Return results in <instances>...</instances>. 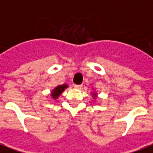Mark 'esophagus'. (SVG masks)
I'll return each instance as SVG.
<instances>
[{
    "label": "esophagus",
    "mask_w": 153,
    "mask_h": 153,
    "mask_svg": "<svg viewBox=\"0 0 153 153\" xmlns=\"http://www.w3.org/2000/svg\"><path fill=\"white\" fill-rule=\"evenodd\" d=\"M74 87V88H76V89H81L83 85H77V84H75Z\"/></svg>",
    "instance_id": "esophagus-1"
}]
</instances>
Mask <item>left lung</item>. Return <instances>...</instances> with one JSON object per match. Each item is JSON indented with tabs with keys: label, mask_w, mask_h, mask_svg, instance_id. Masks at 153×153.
I'll list each match as a JSON object with an SVG mask.
<instances>
[{
	"label": "left lung",
	"mask_w": 153,
	"mask_h": 153,
	"mask_svg": "<svg viewBox=\"0 0 153 153\" xmlns=\"http://www.w3.org/2000/svg\"><path fill=\"white\" fill-rule=\"evenodd\" d=\"M93 96L94 97H96V93H93Z\"/></svg>",
	"instance_id": "obj_1"
}]
</instances>
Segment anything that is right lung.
Here are the masks:
<instances>
[{"label": "right lung", "mask_w": 153, "mask_h": 153, "mask_svg": "<svg viewBox=\"0 0 153 153\" xmlns=\"http://www.w3.org/2000/svg\"><path fill=\"white\" fill-rule=\"evenodd\" d=\"M66 88H68V85L67 84H62V85H59V86L56 87L52 91H51V96L53 99H56L58 98V97L60 96L61 93H63L64 90Z\"/></svg>", "instance_id": "add662e5"}]
</instances>
